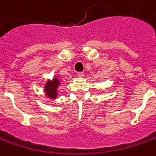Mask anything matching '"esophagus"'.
<instances>
[{
    "label": "esophagus",
    "instance_id": "esophagus-1",
    "mask_svg": "<svg viewBox=\"0 0 156 156\" xmlns=\"http://www.w3.org/2000/svg\"><path fill=\"white\" fill-rule=\"evenodd\" d=\"M78 77H83V73H81V72H79V73H78Z\"/></svg>",
    "mask_w": 156,
    "mask_h": 156
}]
</instances>
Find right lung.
Listing matches in <instances>:
<instances>
[{
	"label": "right lung",
	"instance_id": "right-lung-1",
	"mask_svg": "<svg viewBox=\"0 0 156 156\" xmlns=\"http://www.w3.org/2000/svg\"><path fill=\"white\" fill-rule=\"evenodd\" d=\"M60 85V81L58 76L53 78L51 80L48 79L44 86L45 94L50 99H56L58 98V88Z\"/></svg>",
	"mask_w": 156,
	"mask_h": 156
}]
</instances>
